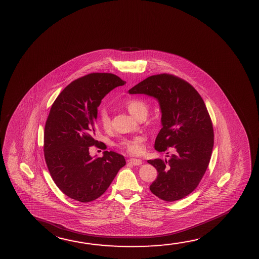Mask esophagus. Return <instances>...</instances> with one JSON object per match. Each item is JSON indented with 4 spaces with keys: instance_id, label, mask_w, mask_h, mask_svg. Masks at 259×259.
Instances as JSON below:
<instances>
[{
    "instance_id": "1",
    "label": "esophagus",
    "mask_w": 259,
    "mask_h": 259,
    "mask_svg": "<svg viewBox=\"0 0 259 259\" xmlns=\"http://www.w3.org/2000/svg\"><path fill=\"white\" fill-rule=\"evenodd\" d=\"M128 162L133 165H140L142 164V160L141 159H136V158H131Z\"/></svg>"
}]
</instances>
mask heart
Listing matches in <instances>:
<instances>
[{"instance_id": "obj_1", "label": "heart", "mask_w": 259, "mask_h": 259, "mask_svg": "<svg viewBox=\"0 0 259 259\" xmlns=\"http://www.w3.org/2000/svg\"><path fill=\"white\" fill-rule=\"evenodd\" d=\"M126 108L132 115L135 118H140V116L147 115L148 111V104L142 99H132L126 103ZM99 122L104 130H109L111 127V118L105 108H102L99 111ZM143 136H134L131 138H121L116 143L118 148L124 150L131 155H139L143 149Z\"/></svg>"}]
</instances>
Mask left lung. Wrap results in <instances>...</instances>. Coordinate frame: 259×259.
<instances>
[{
	"label": "left lung",
	"instance_id": "1",
	"mask_svg": "<svg viewBox=\"0 0 259 259\" xmlns=\"http://www.w3.org/2000/svg\"><path fill=\"white\" fill-rule=\"evenodd\" d=\"M128 93L149 95L158 101L163 127L155 148L159 152L175 150L168 160L148 161L158 172L149 189L165 201L185 198L200 184L213 148V127L205 103L189 82L169 74L151 75Z\"/></svg>",
	"mask_w": 259,
	"mask_h": 259
}]
</instances>
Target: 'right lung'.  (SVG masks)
I'll return each mask as SVG.
<instances>
[{
	"mask_svg": "<svg viewBox=\"0 0 259 259\" xmlns=\"http://www.w3.org/2000/svg\"><path fill=\"white\" fill-rule=\"evenodd\" d=\"M124 81L115 74L92 73L76 79L55 100L44 132V156L55 184L71 199L89 202L103 195L126 164L123 156L104 151L93 158L97 146L95 119L103 97Z\"/></svg>",
	"mask_w": 259,
	"mask_h": 259,
	"instance_id": "1",
	"label": "right lung"
}]
</instances>
